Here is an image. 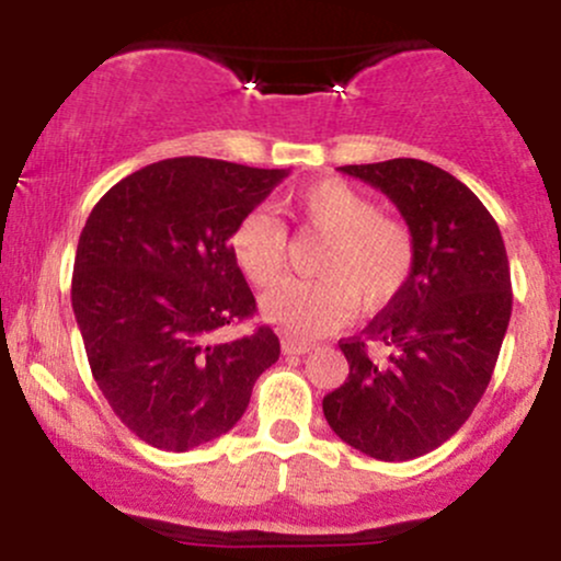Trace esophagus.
Listing matches in <instances>:
<instances>
[{"label":"esophagus","mask_w":561,"mask_h":561,"mask_svg":"<svg viewBox=\"0 0 561 561\" xmlns=\"http://www.w3.org/2000/svg\"><path fill=\"white\" fill-rule=\"evenodd\" d=\"M317 343H311V340H295V337H285L282 340V351L287 353V356H306V353H311Z\"/></svg>","instance_id":"34e87169"}]
</instances>
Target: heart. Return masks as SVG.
Segmentation results:
<instances>
[{
	"instance_id": "1",
	"label": "heart",
	"mask_w": 561,
	"mask_h": 561,
	"mask_svg": "<svg viewBox=\"0 0 561 561\" xmlns=\"http://www.w3.org/2000/svg\"><path fill=\"white\" fill-rule=\"evenodd\" d=\"M285 210L302 229L327 237L311 282H285L261 302L263 319L298 337L343 327L356 306L379 311L409 285L416 261L411 229L379 214V205L340 179H321L287 197ZM229 253L255 287L279 282L287 263V231L266 210H250L229 234Z\"/></svg>"
}]
</instances>
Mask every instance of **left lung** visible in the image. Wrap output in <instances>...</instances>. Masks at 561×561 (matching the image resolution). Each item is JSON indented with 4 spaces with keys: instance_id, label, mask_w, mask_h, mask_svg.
Returning a JSON list of instances; mask_svg holds the SVG:
<instances>
[{
    "instance_id": "8db88e82",
    "label": "left lung",
    "mask_w": 561,
    "mask_h": 561,
    "mask_svg": "<svg viewBox=\"0 0 561 561\" xmlns=\"http://www.w3.org/2000/svg\"><path fill=\"white\" fill-rule=\"evenodd\" d=\"M340 171L392 199L416 261L362 337L340 343L351 371L321 405L347 446L409 461L446 443L491 382L512 317L506 248L478 195L433 163L396 158Z\"/></svg>"
}]
</instances>
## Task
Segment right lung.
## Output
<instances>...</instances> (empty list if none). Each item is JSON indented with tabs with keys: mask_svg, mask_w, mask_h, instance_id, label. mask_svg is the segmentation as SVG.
<instances>
[{
	"mask_svg": "<svg viewBox=\"0 0 561 561\" xmlns=\"http://www.w3.org/2000/svg\"><path fill=\"white\" fill-rule=\"evenodd\" d=\"M289 169L210 158L145 165L102 195L73 263V313L96 388L150 446L197 448L229 433L255 379L279 358L259 327L221 330L255 313L229 234Z\"/></svg>",
	"mask_w": 561,
	"mask_h": 561,
	"instance_id": "add662e5",
	"label": "right lung"
}]
</instances>
